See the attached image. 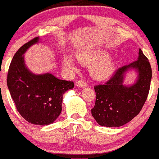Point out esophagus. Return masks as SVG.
Wrapping results in <instances>:
<instances>
[{"label": "esophagus", "mask_w": 159, "mask_h": 159, "mask_svg": "<svg viewBox=\"0 0 159 159\" xmlns=\"http://www.w3.org/2000/svg\"><path fill=\"white\" fill-rule=\"evenodd\" d=\"M76 85L80 87H85L87 86V82L84 80H79L76 82Z\"/></svg>", "instance_id": "34e87169"}]
</instances>
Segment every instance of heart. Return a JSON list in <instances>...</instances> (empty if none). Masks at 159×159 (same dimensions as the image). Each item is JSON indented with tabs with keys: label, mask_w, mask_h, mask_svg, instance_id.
Listing matches in <instances>:
<instances>
[{
	"label": "heart",
	"mask_w": 159,
	"mask_h": 159,
	"mask_svg": "<svg viewBox=\"0 0 159 159\" xmlns=\"http://www.w3.org/2000/svg\"><path fill=\"white\" fill-rule=\"evenodd\" d=\"M108 54L103 51L95 52H80L77 54V60L83 65H91L90 72L96 79H105L114 72V64L111 60L107 59ZM63 64L67 68L75 70V63L69 57L63 58Z\"/></svg>",
	"instance_id": "b5f03b06"
}]
</instances>
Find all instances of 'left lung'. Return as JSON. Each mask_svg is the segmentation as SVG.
Returning <instances> with one entry per match:
<instances>
[{
  "mask_svg": "<svg viewBox=\"0 0 159 159\" xmlns=\"http://www.w3.org/2000/svg\"><path fill=\"white\" fill-rule=\"evenodd\" d=\"M138 54V60L116 69L104 84L94 86L96 102L91 113L100 125L122 126L141 111L149 92L152 69L141 49ZM132 68L139 72V79L134 85L125 87L122 85L123 75Z\"/></svg>",
  "mask_w": 159,
  "mask_h": 159,
  "instance_id": "1",
  "label": "left lung"
}]
</instances>
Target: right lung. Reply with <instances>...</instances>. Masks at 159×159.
I'll list each match as a JSON object with an SVG mask.
<instances>
[{"instance_id":"obj_1","label":"right lung","mask_w":159,"mask_h":159,"mask_svg":"<svg viewBox=\"0 0 159 159\" xmlns=\"http://www.w3.org/2000/svg\"><path fill=\"white\" fill-rule=\"evenodd\" d=\"M39 37L27 42L12 57L7 83L11 97L21 116L35 125H49L62 111L63 95L74 87L73 81L58 79L52 74H32L26 68L23 54Z\"/></svg>"}]
</instances>
